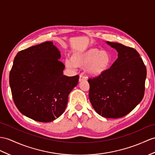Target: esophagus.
Returning <instances> with one entry per match:
<instances>
[{
    "label": "esophagus",
    "instance_id": "1",
    "mask_svg": "<svg viewBox=\"0 0 155 155\" xmlns=\"http://www.w3.org/2000/svg\"><path fill=\"white\" fill-rule=\"evenodd\" d=\"M86 80V77L84 74H80V78H79V81H82L84 80Z\"/></svg>",
    "mask_w": 155,
    "mask_h": 155
}]
</instances>
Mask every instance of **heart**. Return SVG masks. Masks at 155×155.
Wrapping results in <instances>:
<instances>
[{
	"instance_id": "obj_1",
	"label": "heart",
	"mask_w": 155,
	"mask_h": 155,
	"mask_svg": "<svg viewBox=\"0 0 155 155\" xmlns=\"http://www.w3.org/2000/svg\"><path fill=\"white\" fill-rule=\"evenodd\" d=\"M67 67L73 68L75 66L85 67L86 71L93 77L104 74L111 63V57L107 51L93 47L75 52L71 55V60H66Z\"/></svg>"
}]
</instances>
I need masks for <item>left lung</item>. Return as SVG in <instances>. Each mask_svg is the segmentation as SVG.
I'll return each instance as SVG.
<instances>
[{
  "label": "left lung",
  "mask_w": 155,
  "mask_h": 155,
  "mask_svg": "<svg viewBox=\"0 0 155 155\" xmlns=\"http://www.w3.org/2000/svg\"><path fill=\"white\" fill-rule=\"evenodd\" d=\"M118 52V57L104 74L89 78V97L93 108L107 118L127 115L142 101L147 69L134 48L107 41Z\"/></svg>",
  "instance_id": "left-lung-1"
}]
</instances>
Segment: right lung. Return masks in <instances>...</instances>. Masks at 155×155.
I'll use <instances>...</instances> for the list:
<instances>
[{
  "label": "right lung",
  "instance_id": "right-lung-1",
  "mask_svg": "<svg viewBox=\"0 0 155 155\" xmlns=\"http://www.w3.org/2000/svg\"><path fill=\"white\" fill-rule=\"evenodd\" d=\"M51 41L20 51L14 58L9 82L14 104L21 114L50 122L64 112L79 75H63L65 66Z\"/></svg>",
  "mask_w": 155,
  "mask_h": 155
}]
</instances>
